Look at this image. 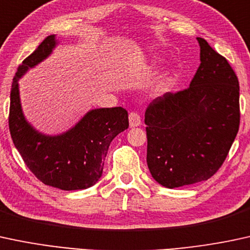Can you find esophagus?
I'll use <instances>...</instances> for the list:
<instances>
[{"instance_id": "1", "label": "esophagus", "mask_w": 250, "mask_h": 250, "mask_svg": "<svg viewBox=\"0 0 250 250\" xmlns=\"http://www.w3.org/2000/svg\"><path fill=\"white\" fill-rule=\"evenodd\" d=\"M128 122H130V127H137L142 124V119H140V116L136 112H131L128 114Z\"/></svg>"}]
</instances>
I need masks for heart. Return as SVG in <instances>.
<instances>
[{
    "instance_id": "b5f03b06",
    "label": "heart",
    "mask_w": 250,
    "mask_h": 250,
    "mask_svg": "<svg viewBox=\"0 0 250 250\" xmlns=\"http://www.w3.org/2000/svg\"><path fill=\"white\" fill-rule=\"evenodd\" d=\"M157 59L153 58L152 60H151V62H156ZM165 89H167V80H162L161 83L157 85V92H161V93H163V92H165Z\"/></svg>"
}]
</instances>
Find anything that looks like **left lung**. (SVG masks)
Returning a JSON list of instances; mask_svg holds the SVG:
<instances>
[{
    "label": "left lung",
    "mask_w": 250,
    "mask_h": 250,
    "mask_svg": "<svg viewBox=\"0 0 250 250\" xmlns=\"http://www.w3.org/2000/svg\"><path fill=\"white\" fill-rule=\"evenodd\" d=\"M189 87L145 112L146 162L157 183L173 189L207 181L221 167L240 125V86L230 64L204 39Z\"/></svg>",
    "instance_id": "left-lung-1"
}]
</instances>
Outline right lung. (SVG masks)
Segmentation results:
<instances>
[{"label":"right lung","mask_w":250,"mask_h":250,"mask_svg":"<svg viewBox=\"0 0 250 250\" xmlns=\"http://www.w3.org/2000/svg\"><path fill=\"white\" fill-rule=\"evenodd\" d=\"M58 44L57 36H47L19 67L10 91L9 130L20 155L42 183L67 191L83 190L102 177L108 146L128 127V116L123 107L93 108L59 134L42 133L28 122L22 110L19 80L46 60Z\"/></svg>","instance_id":"obj_1"}]
</instances>
